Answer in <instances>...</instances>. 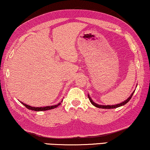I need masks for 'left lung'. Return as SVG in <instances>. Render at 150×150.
I'll return each mask as SVG.
<instances>
[{
    "mask_svg": "<svg viewBox=\"0 0 150 150\" xmlns=\"http://www.w3.org/2000/svg\"><path fill=\"white\" fill-rule=\"evenodd\" d=\"M133 93H134V92L131 94V96L129 97L127 100H125V101H123V102H122L121 103H119V104H117V105H98L96 104V103H95L94 102V101H93V100H92L91 98L90 97L89 94H88V98L90 101H91V103L93 104L94 106H95L96 107H98V108H100V109H115V108H117V107H121V106L123 105H125V104H127L129 101L130 100V99L131 98V97H132L133 94Z\"/></svg>",
    "mask_w": 150,
    "mask_h": 150,
    "instance_id": "8db88e82",
    "label": "left lung"
}]
</instances>
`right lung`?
Masks as SVG:
<instances>
[{"instance_id":"add662e5","label":"right lung","mask_w":150,"mask_h":150,"mask_svg":"<svg viewBox=\"0 0 150 150\" xmlns=\"http://www.w3.org/2000/svg\"><path fill=\"white\" fill-rule=\"evenodd\" d=\"M21 103L25 107L27 108V109H28L32 110H35V111H41V110H50V109H55V108H56L57 107H58V106L61 104V103H58V104H57L56 105L47 106V107H31V106H29L28 105H26V104H25V103H22V102H21Z\"/></svg>"}]
</instances>
